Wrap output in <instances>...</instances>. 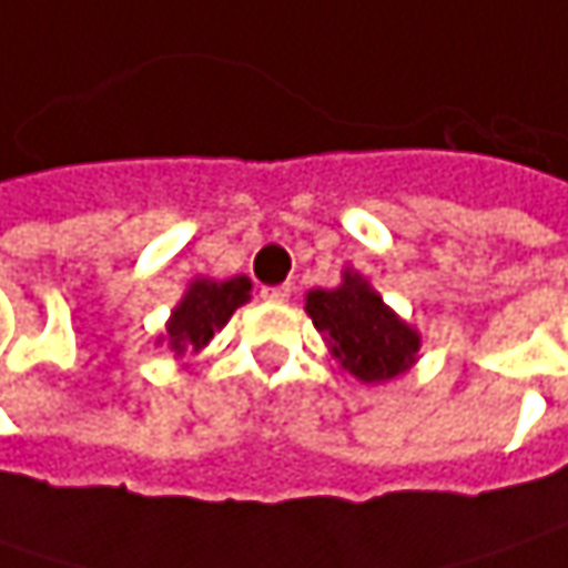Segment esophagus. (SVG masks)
Listing matches in <instances>:
<instances>
[{
    "instance_id": "1",
    "label": "esophagus",
    "mask_w": 568,
    "mask_h": 568,
    "mask_svg": "<svg viewBox=\"0 0 568 568\" xmlns=\"http://www.w3.org/2000/svg\"><path fill=\"white\" fill-rule=\"evenodd\" d=\"M291 294H294V287H291V284L262 287V300H272V303H284V300H291Z\"/></svg>"
}]
</instances>
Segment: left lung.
<instances>
[{
    "instance_id": "left-lung-1",
    "label": "left lung",
    "mask_w": 568,
    "mask_h": 568,
    "mask_svg": "<svg viewBox=\"0 0 568 568\" xmlns=\"http://www.w3.org/2000/svg\"><path fill=\"white\" fill-rule=\"evenodd\" d=\"M306 313L341 366L363 382L398 376L414 363L420 347L417 332L382 303L361 274L347 272L335 291H310Z\"/></svg>"
}]
</instances>
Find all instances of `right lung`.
I'll return each instance as SVG.
<instances>
[{
	"label": "right lung",
	"mask_w": 568,
	"mask_h": 568,
	"mask_svg": "<svg viewBox=\"0 0 568 568\" xmlns=\"http://www.w3.org/2000/svg\"><path fill=\"white\" fill-rule=\"evenodd\" d=\"M250 277H230V281H195L183 296V303L173 310L166 325V338L176 354L202 351L214 332L233 316L236 306L250 300Z\"/></svg>",
	"instance_id": "add662e5"
}]
</instances>
